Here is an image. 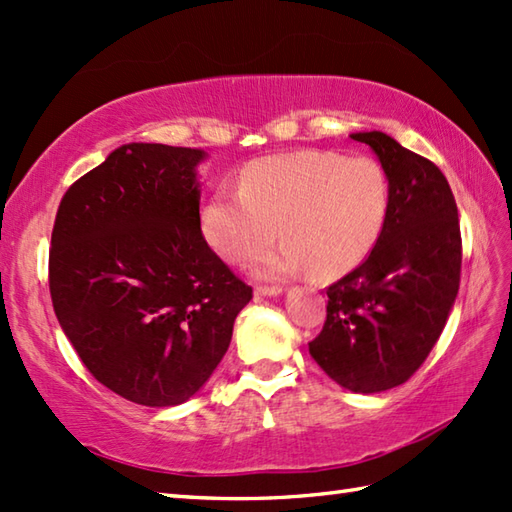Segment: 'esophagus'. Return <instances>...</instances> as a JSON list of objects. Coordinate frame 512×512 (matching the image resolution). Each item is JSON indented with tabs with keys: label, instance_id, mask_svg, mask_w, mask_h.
Returning <instances> with one entry per match:
<instances>
[{
	"label": "esophagus",
	"instance_id": "34e87169",
	"mask_svg": "<svg viewBox=\"0 0 512 512\" xmlns=\"http://www.w3.org/2000/svg\"><path fill=\"white\" fill-rule=\"evenodd\" d=\"M280 291H283V287H278V285H258L254 294L256 296H278Z\"/></svg>",
	"mask_w": 512,
	"mask_h": 512
}]
</instances>
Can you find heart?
<instances>
[{"label":"heart","instance_id":"1","mask_svg":"<svg viewBox=\"0 0 512 512\" xmlns=\"http://www.w3.org/2000/svg\"><path fill=\"white\" fill-rule=\"evenodd\" d=\"M389 174L371 156L291 152L254 161L241 192L218 190L203 210V232L225 260L247 265L276 241L260 276L283 278L311 265L338 276L362 263L387 223Z\"/></svg>","mask_w":512,"mask_h":512}]
</instances>
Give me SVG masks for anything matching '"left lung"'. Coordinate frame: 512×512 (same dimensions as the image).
<instances>
[{"label":"left lung","mask_w":512,"mask_h":512,"mask_svg":"<svg viewBox=\"0 0 512 512\" xmlns=\"http://www.w3.org/2000/svg\"><path fill=\"white\" fill-rule=\"evenodd\" d=\"M378 154L391 205L378 243L327 287V320L309 342L320 369L353 393L398 387L422 367L460 289L462 234L442 170L384 132L351 134Z\"/></svg>","instance_id":"1"}]
</instances>
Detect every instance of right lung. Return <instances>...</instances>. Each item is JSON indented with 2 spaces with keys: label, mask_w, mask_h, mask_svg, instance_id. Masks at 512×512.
I'll return each mask as SVG.
<instances>
[{
  "label": "right lung",
  "mask_w": 512,
  "mask_h": 512,
  "mask_svg": "<svg viewBox=\"0 0 512 512\" xmlns=\"http://www.w3.org/2000/svg\"><path fill=\"white\" fill-rule=\"evenodd\" d=\"M201 150L128 143L68 187L48 254L61 329L121 398L174 406L210 380L249 300L201 232Z\"/></svg>",
  "instance_id": "add662e5"
}]
</instances>
